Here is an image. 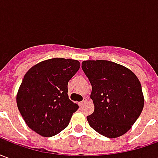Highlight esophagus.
Instances as JSON below:
<instances>
[{"label":"esophagus","instance_id":"esophagus-1","mask_svg":"<svg viewBox=\"0 0 158 158\" xmlns=\"http://www.w3.org/2000/svg\"><path fill=\"white\" fill-rule=\"evenodd\" d=\"M85 102H86V98H84V100H83L82 102H79V106H83V105H84V104H85Z\"/></svg>","mask_w":158,"mask_h":158}]
</instances>
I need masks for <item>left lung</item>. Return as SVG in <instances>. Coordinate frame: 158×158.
I'll return each mask as SVG.
<instances>
[{
  "label": "left lung",
  "instance_id": "obj_1",
  "mask_svg": "<svg viewBox=\"0 0 158 158\" xmlns=\"http://www.w3.org/2000/svg\"><path fill=\"white\" fill-rule=\"evenodd\" d=\"M82 69L92 86L95 110L87 116L100 135L117 138L130 129L144 106L141 85L134 73L106 60L84 61Z\"/></svg>",
  "mask_w": 158,
  "mask_h": 158
}]
</instances>
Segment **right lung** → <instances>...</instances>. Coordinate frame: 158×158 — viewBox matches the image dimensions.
I'll return each mask as SVG.
<instances>
[{
    "mask_svg": "<svg viewBox=\"0 0 158 158\" xmlns=\"http://www.w3.org/2000/svg\"><path fill=\"white\" fill-rule=\"evenodd\" d=\"M79 67L77 60L52 58L26 73L18 91L17 105L35 132L52 137L69 125L79 106L69 99L68 84Z\"/></svg>",
    "mask_w": 158,
    "mask_h": 158,
    "instance_id": "1",
    "label": "right lung"
}]
</instances>
